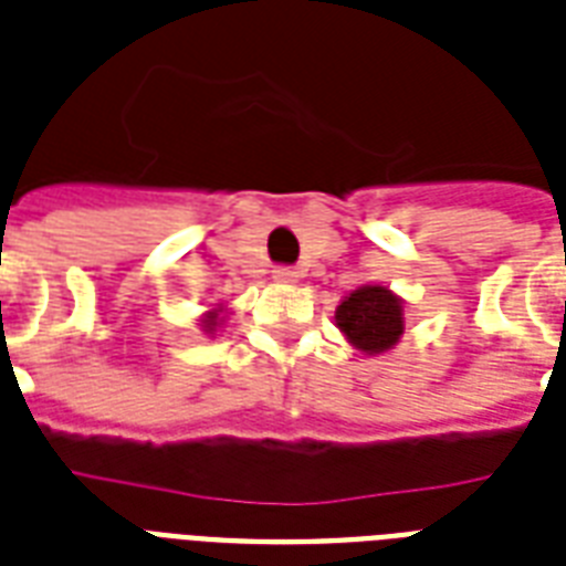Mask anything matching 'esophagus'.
<instances>
[{"instance_id": "34e87169", "label": "esophagus", "mask_w": 566, "mask_h": 566, "mask_svg": "<svg viewBox=\"0 0 566 566\" xmlns=\"http://www.w3.org/2000/svg\"><path fill=\"white\" fill-rule=\"evenodd\" d=\"M273 279L279 284H293V282H300V273H296V270H291V266H275Z\"/></svg>"}]
</instances>
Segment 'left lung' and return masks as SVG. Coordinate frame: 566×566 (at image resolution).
<instances>
[{
	"instance_id": "obj_1",
	"label": "left lung",
	"mask_w": 566,
	"mask_h": 566,
	"mask_svg": "<svg viewBox=\"0 0 566 566\" xmlns=\"http://www.w3.org/2000/svg\"><path fill=\"white\" fill-rule=\"evenodd\" d=\"M335 326L358 353L385 355L405 335V300L385 284H361L340 300Z\"/></svg>"
}]
</instances>
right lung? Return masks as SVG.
Returning a JSON list of instances; mask_svg holds the SVG:
<instances>
[{
    "label": "right lung",
    "instance_id": "obj_1",
    "mask_svg": "<svg viewBox=\"0 0 566 566\" xmlns=\"http://www.w3.org/2000/svg\"><path fill=\"white\" fill-rule=\"evenodd\" d=\"M226 314H229V308L226 305H213V308H208L199 317V326H202V332L208 337L217 335V328H222V323H226Z\"/></svg>",
    "mask_w": 566,
    "mask_h": 566
}]
</instances>
